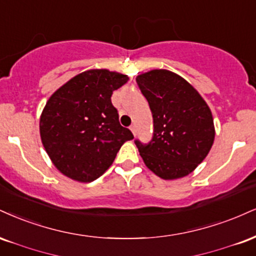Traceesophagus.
Returning a JSON list of instances; mask_svg holds the SVG:
<instances>
[{"mask_svg": "<svg viewBox=\"0 0 256 256\" xmlns=\"http://www.w3.org/2000/svg\"><path fill=\"white\" fill-rule=\"evenodd\" d=\"M130 130L132 131V134H134V136H136V134H137V130H136V125H131V126H130Z\"/></svg>", "mask_w": 256, "mask_h": 256, "instance_id": "esophagus-1", "label": "esophagus"}]
</instances>
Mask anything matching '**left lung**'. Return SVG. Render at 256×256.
Here are the masks:
<instances>
[{"label": "left lung", "mask_w": 256, "mask_h": 256, "mask_svg": "<svg viewBox=\"0 0 256 256\" xmlns=\"http://www.w3.org/2000/svg\"><path fill=\"white\" fill-rule=\"evenodd\" d=\"M152 113L149 143L134 140L144 163L164 180L192 173L214 140L208 106L186 80L168 70H152L136 78Z\"/></svg>", "instance_id": "1"}]
</instances>
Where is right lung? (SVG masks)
I'll use <instances>...</instances> for the list:
<instances>
[{
	"instance_id": "obj_1",
	"label": "right lung",
	"mask_w": 256,
	"mask_h": 256,
	"mask_svg": "<svg viewBox=\"0 0 256 256\" xmlns=\"http://www.w3.org/2000/svg\"><path fill=\"white\" fill-rule=\"evenodd\" d=\"M128 78L106 69L88 70L54 92L40 116V137L56 168L81 182L100 178L126 140L134 138L120 125L113 92Z\"/></svg>"
}]
</instances>
